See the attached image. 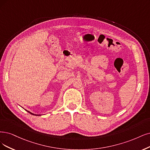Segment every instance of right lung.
<instances>
[{
	"mask_svg": "<svg viewBox=\"0 0 150 150\" xmlns=\"http://www.w3.org/2000/svg\"><path fill=\"white\" fill-rule=\"evenodd\" d=\"M26 110V111H27V112H29L30 114H32V115H40V114H39V115H38V114H33V113H31V112L28 111V110Z\"/></svg>",
	"mask_w": 150,
	"mask_h": 150,
	"instance_id": "1",
	"label": "right lung"
}]
</instances>
